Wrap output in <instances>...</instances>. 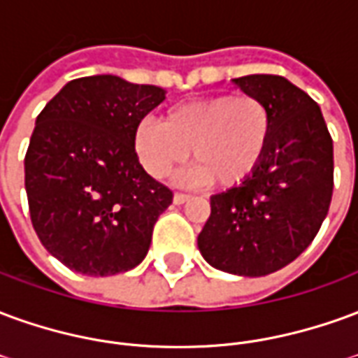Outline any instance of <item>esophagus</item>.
Wrapping results in <instances>:
<instances>
[{"label": "esophagus", "instance_id": "1", "mask_svg": "<svg viewBox=\"0 0 358 358\" xmlns=\"http://www.w3.org/2000/svg\"><path fill=\"white\" fill-rule=\"evenodd\" d=\"M187 199H189V195L187 194H174V197H172V201L176 203V205H182V203H186Z\"/></svg>", "mask_w": 358, "mask_h": 358}]
</instances>
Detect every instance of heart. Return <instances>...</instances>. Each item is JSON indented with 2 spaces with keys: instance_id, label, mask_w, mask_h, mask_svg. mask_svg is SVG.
Wrapping results in <instances>:
<instances>
[{
  "instance_id": "1",
  "label": "heart",
  "mask_w": 358,
  "mask_h": 358,
  "mask_svg": "<svg viewBox=\"0 0 358 358\" xmlns=\"http://www.w3.org/2000/svg\"><path fill=\"white\" fill-rule=\"evenodd\" d=\"M272 138V115L255 95L220 94L172 105L161 122L143 118L134 128V151L149 176L161 180L186 163L182 182L232 187L249 178Z\"/></svg>"
}]
</instances>
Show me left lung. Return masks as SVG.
I'll use <instances>...</instances> for the list:
<instances>
[{"label": "left lung", "instance_id": "obj_1", "mask_svg": "<svg viewBox=\"0 0 358 358\" xmlns=\"http://www.w3.org/2000/svg\"><path fill=\"white\" fill-rule=\"evenodd\" d=\"M232 82L266 103L272 138L249 178L210 197L197 248L222 272L266 276L295 261L320 230L334 192V143L315 99L284 76Z\"/></svg>", "mask_w": 358, "mask_h": 358}]
</instances>
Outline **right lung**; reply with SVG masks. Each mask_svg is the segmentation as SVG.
<instances>
[{"label":"right lung","mask_w":358,"mask_h":358,"mask_svg":"<svg viewBox=\"0 0 358 358\" xmlns=\"http://www.w3.org/2000/svg\"><path fill=\"white\" fill-rule=\"evenodd\" d=\"M163 88L113 74L66 84L36 118L24 157L30 218L66 268L113 276L145 259L172 192L134 151V128L164 101Z\"/></svg>","instance_id":"obj_1"}]
</instances>
